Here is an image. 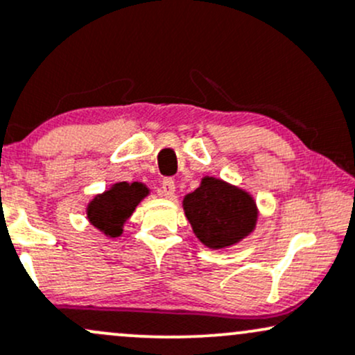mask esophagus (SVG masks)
<instances>
[{
  "label": "esophagus",
  "mask_w": 355,
  "mask_h": 355,
  "mask_svg": "<svg viewBox=\"0 0 355 355\" xmlns=\"http://www.w3.org/2000/svg\"><path fill=\"white\" fill-rule=\"evenodd\" d=\"M162 196H165L166 198H171L175 196V182L171 178H165L162 182Z\"/></svg>",
  "instance_id": "34e87169"
}]
</instances>
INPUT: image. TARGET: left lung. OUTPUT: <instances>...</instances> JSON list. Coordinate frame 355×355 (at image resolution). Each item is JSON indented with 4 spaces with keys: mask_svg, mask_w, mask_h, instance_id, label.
<instances>
[{
    "mask_svg": "<svg viewBox=\"0 0 355 355\" xmlns=\"http://www.w3.org/2000/svg\"><path fill=\"white\" fill-rule=\"evenodd\" d=\"M185 216L202 244L210 249L229 248L249 236L258 220L256 202L244 190L214 177L184 198Z\"/></svg>",
    "mask_w": 355,
    "mask_h": 355,
    "instance_id": "1",
    "label": "left lung"
}]
</instances>
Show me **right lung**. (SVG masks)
I'll list each match as a JSON object with an SVG mask.
<instances>
[{
  "mask_svg": "<svg viewBox=\"0 0 355 355\" xmlns=\"http://www.w3.org/2000/svg\"><path fill=\"white\" fill-rule=\"evenodd\" d=\"M150 190L141 182H119L101 196L92 198L87 205V219L94 227L109 237H118L123 232L124 222L130 219L136 205L148 196Z\"/></svg>",
  "mask_w": 355,
  "mask_h": 355,
  "instance_id": "add662e5",
  "label": "right lung"
}]
</instances>
